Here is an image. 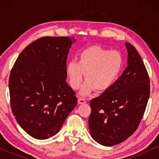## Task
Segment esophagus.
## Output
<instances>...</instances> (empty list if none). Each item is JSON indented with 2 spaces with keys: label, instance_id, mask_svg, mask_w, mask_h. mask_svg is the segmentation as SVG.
<instances>
[{
  "label": "esophagus",
  "instance_id": "34e87169",
  "mask_svg": "<svg viewBox=\"0 0 159 159\" xmlns=\"http://www.w3.org/2000/svg\"><path fill=\"white\" fill-rule=\"evenodd\" d=\"M86 103L85 99L83 98H78V103L79 104H84Z\"/></svg>",
  "mask_w": 159,
  "mask_h": 159
}]
</instances>
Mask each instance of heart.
<instances>
[{"label": "heart", "mask_w": 159, "mask_h": 159, "mask_svg": "<svg viewBox=\"0 0 159 159\" xmlns=\"http://www.w3.org/2000/svg\"><path fill=\"white\" fill-rule=\"evenodd\" d=\"M123 65V57L119 51L92 46L80 52L77 62L71 61L67 64L66 75L71 88L77 90L85 74L87 82L80 94L87 95L94 90L98 92L108 90L119 78Z\"/></svg>", "instance_id": "b5f03b06"}]
</instances>
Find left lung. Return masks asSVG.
<instances>
[{"mask_svg": "<svg viewBox=\"0 0 159 159\" xmlns=\"http://www.w3.org/2000/svg\"><path fill=\"white\" fill-rule=\"evenodd\" d=\"M128 66L115 83L90 101V135L105 146L119 144L140 125L150 95V79L135 48L125 43Z\"/></svg>", "mask_w": 159, "mask_h": 159, "instance_id": "obj_1", "label": "left lung"}]
</instances>
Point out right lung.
<instances>
[{
	"label": "right lung",
	"mask_w": 159,
	"mask_h": 159,
	"mask_svg": "<svg viewBox=\"0 0 159 159\" xmlns=\"http://www.w3.org/2000/svg\"><path fill=\"white\" fill-rule=\"evenodd\" d=\"M75 38L43 37L27 45L11 71V107L20 127L45 140L59 132L77 103L66 81V59Z\"/></svg>",
	"instance_id": "right-lung-1"
}]
</instances>
